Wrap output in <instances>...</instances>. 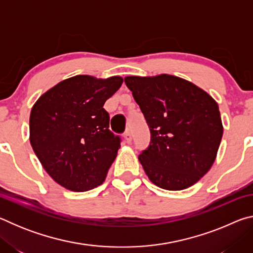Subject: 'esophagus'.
<instances>
[{
    "label": "esophagus",
    "instance_id": "obj_1",
    "mask_svg": "<svg viewBox=\"0 0 253 253\" xmlns=\"http://www.w3.org/2000/svg\"><path fill=\"white\" fill-rule=\"evenodd\" d=\"M124 136H125V139H126V142L129 144L130 142H131V139H132V135H131V131L129 130V129H127L126 131H125V134H124Z\"/></svg>",
    "mask_w": 253,
    "mask_h": 253
}]
</instances>
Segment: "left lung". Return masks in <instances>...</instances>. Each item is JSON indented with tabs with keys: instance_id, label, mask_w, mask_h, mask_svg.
<instances>
[{
	"instance_id": "8db88e82",
	"label": "left lung",
	"mask_w": 253,
	"mask_h": 253,
	"mask_svg": "<svg viewBox=\"0 0 253 253\" xmlns=\"http://www.w3.org/2000/svg\"><path fill=\"white\" fill-rule=\"evenodd\" d=\"M151 131L138 160L158 187L193 185L215 161L223 126L216 101L198 85L170 75L126 77Z\"/></svg>"
}]
</instances>
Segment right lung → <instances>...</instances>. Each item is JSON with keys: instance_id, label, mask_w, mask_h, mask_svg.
I'll list each match as a JSON object with an SVG mask.
<instances>
[{"instance_id": "add662e5", "label": "right lung", "mask_w": 253, "mask_h": 253, "mask_svg": "<svg viewBox=\"0 0 253 253\" xmlns=\"http://www.w3.org/2000/svg\"><path fill=\"white\" fill-rule=\"evenodd\" d=\"M122 84L117 76H75L32 107L30 143L46 173L67 190L89 191L105 181L122 139L109 129L104 105Z\"/></svg>"}]
</instances>
